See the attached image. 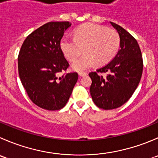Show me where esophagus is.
<instances>
[{
	"label": "esophagus",
	"instance_id": "esophagus-1",
	"mask_svg": "<svg viewBox=\"0 0 158 158\" xmlns=\"http://www.w3.org/2000/svg\"><path fill=\"white\" fill-rule=\"evenodd\" d=\"M87 75L86 73H85V72H79V76H85Z\"/></svg>",
	"mask_w": 158,
	"mask_h": 158
}]
</instances>
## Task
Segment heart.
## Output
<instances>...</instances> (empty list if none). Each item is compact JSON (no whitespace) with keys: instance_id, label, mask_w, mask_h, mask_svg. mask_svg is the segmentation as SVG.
Listing matches in <instances>:
<instances>
[{"instance_id":"obj_1","label":"heart","mask_w":158,"mask_h":158,"mask_svg":"<svg viewBox=\"0 0 158 158\" xmlns=\"http://www.w3.org/2000/svg\"><path fill=\"white\" fill-rule=\"evenodd\" d=\"M74 38L64 36L60 47L65 57L75 61L82 52L85 54L73 64L76 71H84L97 65H104L115 56L120 47V37L116 31L99 24L87 23L75 30Z\"/></svg>"}]
</instances>
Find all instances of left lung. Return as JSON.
Listing matches in <instances>:
<instances>
[{
	"label": "left lung",
	"instance_id": "obj_1",
	"mask_svg": "<svg viewBox=\"0 0 158 158\" xmlns=\"http://www.w3.org/2000/svg\"><path fill=\"white\" fill-rule=\"evenodd\" d=\"M110 24L120 36V50L111 62L89 74L92 79V99L103 110H113L127 102L137 89L143 72V59L137 40L121 26ZM101 73L108 74L103 77Z\"/></svg>",
	"mask_w": 158,
	"mask_h": 158
}]
</instances>
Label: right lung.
<instances>
[{
	"instance_id": "obj_1",
	"label": "right lung",
	"mask_w": 158,
	"mask_h": 158,
	"mask_svg": "<svg viewBox=\"0 0 158 158\" xmlns=\"http://www.w3.org/2000/svg\"><path fill=\"white\" fill-rule=\"evenodd\" d=\"M69 21H52L26 38L18 55V73L31 100L47 110H59L68 102L78 80L71 73L59 76L69 64L60 47Z\"/></svg>"
}]
</instances>
